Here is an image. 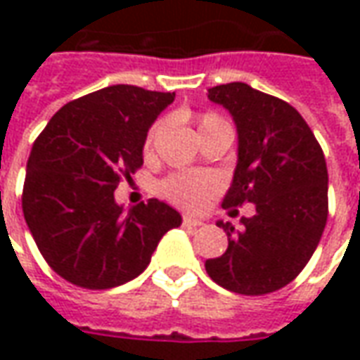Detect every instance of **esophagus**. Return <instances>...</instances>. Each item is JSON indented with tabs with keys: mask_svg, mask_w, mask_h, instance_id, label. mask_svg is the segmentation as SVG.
I'll use <instances>...</instances> for the list:
<instances>
[{
	"mask_svg": "<svg viewBox=\"0 0 360 360\" xmlns=\"http://www.w3.org/2000/svg\"><path fill=\"white\" fill-rule=\"evenodd\" d=\"M183 226L185 227H200V226H204V219L195 218V216H183Z\"/></svg>",
	"mask_w": 360,
	"mask_h": 360,
	"instance_id": "34e87169",
	"label": "esophagus"
}]
</instances>
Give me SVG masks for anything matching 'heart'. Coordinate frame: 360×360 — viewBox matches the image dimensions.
<instances>
[{"instance_id": "obj_1", "label": "heart", "mask_w": 360, "mask_h": 360, "mask_svg": "<svg viewBox=\"0 0 360 360\" xmlns=\"http://www.w3.org/2000/svg\"><path fill=\"white\" fill-rule=\"evenodd\" d=\"M160 125H154L146 134L144 141V152H150L152 144L156 141V134ZM219 129H231L227 125L224 117H219L218 113H202L198 117V134L202 136L206 133H214ZM224 183L216 173L210 172H181L173 173L160 185V193L177 204L181 208L187 210H202L206 206H210L212 200L221 193Z\"/></svg>"}]
</instances>
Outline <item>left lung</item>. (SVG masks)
I'll return each mask as SVG.
<instances>
[{
	"label": "left lung",
	"mask_w": 360,
	"mask_h": 360,
	"mask_svg": "<svg viewBox=\"0 0 360 360\" xmlns=\"http://www.w3.org/2000/svg\"><path fill=\"white\" fill-rule=\"evenodd\" d=\"M212 102L233 115L239 160L224 210L255 204V216L218 227L227 250L206 260L218 285L239 295L274 293L293 281L316 250L328 219V167L324 152L301 113L276 96L229 82L208 90Z\"/></svg>",
	"instance_id": "left-lung-1"
}]
</instances>
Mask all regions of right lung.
Returning a JSON list of instances; mask_svg holds the SVG:
<instances>
[{
    "label": "right lung",
    "instance_id": "obj_1",
    "mask_svg": "<svg viewBox=\"0 0 360 360\" xmlns=\"http://www.w3.org/2000/svg\"><path fill=\"white\" fill-rule=\"evenodd\" d=\"M173 92L115 84L65 103L32 144L22 214L44 260L82 289L141 276L179 212L150 198L123 212L113 191L142 165L150 125Z\"/></svg>",
    "mask_w": 360,
    "mask_h": 360
}]
</instances>
